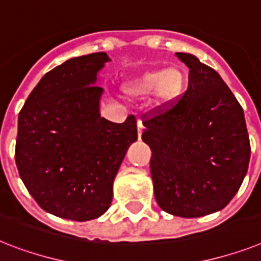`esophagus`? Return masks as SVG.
<instances>
[{
	"label": "esophagus",
	"mask_w": 261,
	"mask_h": 261,
	"mask_svg": "<svg viewBox=\"0 0 261 261\" xmlns=\"http://www.w3.org/2000/svg\"><path fill=\"white\" fill-rule=\"evenodd\" d=\"M137 127H138V137H139V139H141L142 131H143V123H142V120H141V119H138Z\"/></svg>",
	"instance_id": "esophagus-1"
}]
</instances>
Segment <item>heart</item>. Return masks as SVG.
I'll use <instances>...</instances> for the list:
<instances>
[{
	"label": "heart",
	"mask_w": 261,
	"mask_h": 261,
	"mask_svg": "<svg viewBox=\"0 0 261 261\" xmlns=\"http://www.w3.org/2000/svg\"><path fill=\"white\" fill-rule=\"evenodd\" d=\"M188 87V73L184 68L154 69L128 82L124 87L131 97H146L154 94V105L158 109H170L184 96Z\"/></svg>",
	"instance_id": "heart-1"
}]
</instances>
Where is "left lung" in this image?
Returning <instances> with one entry per match:
<instances>
[{
	"mask_svg": "<svg viewBox=\"0 0 261 261\" xmlns=\"http://www.w3.org/2000/svg\"><path fill=\"white\" fill-rule=\"evenodd\" d=\"M175 56L189 86L170 110L143 122L154 196L162 211L193 219L221 211L247 174L251 145L244 111L229 87L194 55Z\"/></svg>",
	"mask_w": 261,
	"mask_h": 261,
	"instance_id": "8db88e82",
	"label": "left lung"
}]
</instances>
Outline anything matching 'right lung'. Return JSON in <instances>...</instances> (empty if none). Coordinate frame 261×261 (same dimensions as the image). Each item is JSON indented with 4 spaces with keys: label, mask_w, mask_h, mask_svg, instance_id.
<instances>
[{
    "label": "right lung",
    "mask_w": 261,
    "mask_h": 261,
    "mask_svg": "<svg viewBox=\"0 0 261 261\" xmlns=\"http://www.w3.org/2000/svg\"><path fill=\"white\" fill-rule=\"evenodd\" d=\"M105 52L72 57L46 72L18 114L16 165L28 192L45 212L73 221L105 215L137 120L100 116L97 73Z\"/></svg>",
    "instance_id": "right-lung-1"
}]
</instances>
